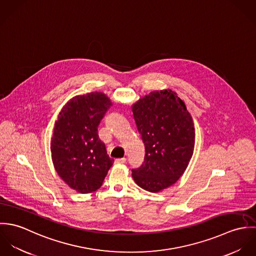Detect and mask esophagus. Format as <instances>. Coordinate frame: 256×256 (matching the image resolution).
I'll return each instance as SVG.
<instances>
[{
    "label": "esophagus",
    "mask_w": 256,
    "mask_h": 256,
    "mask_svg": "<svg viewBox=\"0 0 256 256\" xmlns=\"http://www.w3.org/2000/svg\"><path fill=\"white\" fill-rule=\"evenodd\" d=\"M126 162V158H116L115 164H124Z\"/></svg>",
    "instance_id": "1"
}]
</instances>
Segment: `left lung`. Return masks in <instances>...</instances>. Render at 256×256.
Returning a JSON list of instances; mask_svg holds the SVG:
<instances>
[{"mask_svg":"<svg viewBox=\"0 0 256 256\" xmlns=\"http://www.w3.org/2000/svg\"><path fill=\"white\" fill-rule=\"evenodd\" d=\"M132 111L146 152L132 178L146 191L160 192L176 182L190 162L195 141L192 117L172 90L150 92Z\"/></svg>","mask_w":256,"mask_h":256,"instance_id":"obj_1","label":"left lung"}]
</instances>
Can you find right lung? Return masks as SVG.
<instances>
[{"label": "right lung", "mask_w": 256, "mask_h": 256, "mask_svg": "<svg viewBox=\"0 0 256 256\" xmlns=\"http://www.w3.org/2000/svg\"><path fill=\"white\" fill-rule=\"evenodd\" d=\"M102 92H90L70 100L60 111L51 139V156L58 176L74 190H98L113 164L98 127L111 106Z\"/></svg>", "instance_id": "right-lung-1"}]
</instances>
